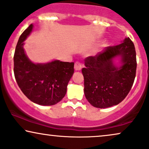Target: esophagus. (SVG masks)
I'll return each instance as SVG.
<instances>
[{
	"instance_id": "34e87169",
	"label": "esophagus",
	"mask_w": 149,
	"mask_h": 149,
	"mask_svg": "<svg viewBox=\"0 0 149 149\" xmlns=\"http://www.w3.org/2000/svg\"><path fill=\"white\" fill-rule=\"evenodd\" d=\"M82 68V64L79 61H76L74 63L75 70H81Z\"/></svg>"
}]
</instances>
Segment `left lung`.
I'll return each instance as SVG.
<instances>
[{
  "mask_svg": "<svg viewBox=\"0 0 149 149\" xmlns=\"http://www.w3.org/2000/svg\"><path fill=\"white\" fill-rule=\"evenodd\" d=\"M118 56L122 65L117 67L113 59ZM85 65L82 68L84 94L89 103L97 108L116 105L129 94L136 77L134 44L126 38L118 45L108 46L96 55L86 58Z\"/></svg>",
  "mask_w": 149,
  "mask_h": 149,
  "instance_id": "1",
  "label": "left lung"
}]
</instances>
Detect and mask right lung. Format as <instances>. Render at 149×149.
Listing matches in <instances>:
<instances>
[{"mask_svg":"<svg viewBox=\"0 0 149 149\" xmlns=\"http://www.w3.org/2000/svg\"><path fill=\"white\" fill-rule=\"evenodd\" d=\"M33 29L31 24L19 38L14 56L13 72L19 88L30 100L40 105H53L66 94L74 73V62L54 60L34 63L25 54L24 42Z\"/></svg>","mask_w":149,"mask_h":149,"instance_id":"right-lung-1","label":"right lung"}]
</instances>
